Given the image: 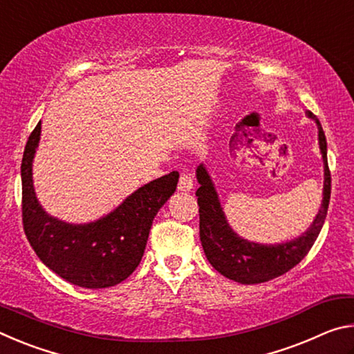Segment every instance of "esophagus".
I'll use <instances>...</instances> for the list:
<instances>
[{"instance_id": "obj_1", "label": "esophagus", "mask_w": 354, "mask_h": 354, "mask_svg": "<svg viewBox=\"0 0 354 354\" xmlns=\"http://www.w3.org/2000/svg\"><path fill=\"white\" fill-rule=\"evenodd\" d=\"M194 187V179H192L190 175H181L179 178V183H178V190L181 192H190V189Z\"/></svg>"}]
</instances>
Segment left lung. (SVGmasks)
<instances>
[{
	"label": "left lung",
	"instance_id": "1",
	"mask_svg": "<svg viewBox=\"0 0 354 354\" xmlns=\"http://www.w3.org/2000/svg\"><path fill=\"white\" fill-rule=\"evenodd\" d=\"M306 117L314 120L319 129V148L323 159V198L319 212L306 231L292 241L281 243H257L247 241L230 226L221 207L218 192L205 164L196 167V190L200 206V239L203 250L211 266L223 277L241 284H259L289 272L313 248L325 223L329 196H331V173L328 169L326 137L322 124L313 112Z\"/></svg>",
	"mask_w": 354,
	"mask_h": 354
}]
</instances>
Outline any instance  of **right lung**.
Here are the masks:
<instances>
[{"label":"right lung","mask_w":354,"mask_h":354,"mask_svg":"<svg viewBox=\"0 0 354 354\" xmlns=\"http://www.w3.org/2000/svg\"><path fill=\"white\" fill-rule=\"evenodd\" d=\"M41 124L31 133L21 160L23 227L40 261L68 283L104 289L127 279L139 266L153 220L175 194L179 173L142 185L98 220L68 223L48 214L35 195L32 162Z\"/></svg>","instance_id":"1"}]
</instances>
